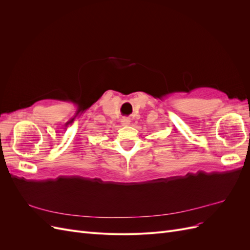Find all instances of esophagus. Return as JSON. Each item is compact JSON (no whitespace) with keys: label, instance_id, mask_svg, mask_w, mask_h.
Segmentation results:
<instances>
[{"label":"esophagus","instance_id":"1","mask_svg":"<svg viewBox=\"0 0 250 250\" xmlns=\"http://www.w3.org/2000/svg\"><path fill=\"white\" fill-rule=\"evenodd\" d=\"M121 124H122L123 126H127L130 124V119L128 117H123L122 119H121Z\"/></svg>","mask_w":250,"mask_h":250}]
</instances>
